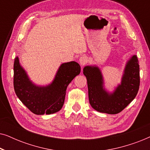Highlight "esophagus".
<instances>
[{"label":"esophagus","instance_id":"1","mask_svg":"<svg viewBox=\"0 0 150 150\" xmlns=\"http://www.w3.org/2000/svg\"><path fill=\"white\" fill-rule=\"evenodd\" d=\"M79 63L82 66H84V65L87 64V59L86 58L85 56H81L79 59Z\"/></svg>","mask_w":150,"mask_h":150}]
</instances>
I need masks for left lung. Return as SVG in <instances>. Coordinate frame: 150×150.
<instances>
[{"label": "left lung", "mask_w": 150, "mask_h": 150, "mask_svg": "<svg viewBox=\"0 0 150 150\" xmlns=\"http://www.w3.org/2000/svg\"><path fill=\"white\" fill-rule=\"evenodd\" d=\"M87 78L89 103L98 112L117 114L136 97L140 85L139 65L137 55H132L126 62L121 83L112 92L104 87L102 71L97 65H87L83 68Z\"/></svg>", "instance_id": "1"}]
</instances>
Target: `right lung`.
<instances>
[{
    "instance_id": "obj_1",
    "label": "right lung",
    "mask_w": 150,
    "mask_h": 150,
    "mask_svg": "<svg viewBox=\"0 0 150 150\" xmlns=\"http://www.w3.org/2000/svg\"><path fill=\"white\" fill-rule=\"evenodd\" d=\"M80 72L78 63H63L52 83L46 86L37 85L30 81L16 57L13 64L14 90L20 101L34 114H52L63 107L67 86Z\"/></svg>"
}]
</instances>
